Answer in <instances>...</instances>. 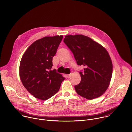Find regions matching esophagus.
I'll list each match as a JSON object with an SVG mask.
<instances>
[{
  "mask_svg": "<svg viewBox=\"0 0 132 132\" xmlns=\"http://www.w3.org/2000/svg\"><path fill=\"white\" fill-rule=\"evenodd\" d=\"M65 76H66L67 78H69V77L71 76V74H66V75H65Z\"/></svg>",
  "mask_w": 132,
  "mask_h": 132,
  "instance_id": "34e87169",
  "label": "esophagus"
}]
</instances>
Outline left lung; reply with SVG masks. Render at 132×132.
Wrapping results in <instances>:
<instances>
[{
  "mask_svg": "<svg viewBox=\"0 0 132 132\" xmlns=\"http://www.w3.org/2000/svg\"><path fill=\"white\" fill-rule=\"evenodd\" d=\"M64 43L71 50L78 65L81 81L74 86L81 96L93 99L107 89L112 75V63L107 50L89 37L83 35H67Z\"/></svg>",
  "mask_w": 132,
  "mask_h": 132,
  "instance_id": "1",
  "label": "left lung"
}]
</instances>
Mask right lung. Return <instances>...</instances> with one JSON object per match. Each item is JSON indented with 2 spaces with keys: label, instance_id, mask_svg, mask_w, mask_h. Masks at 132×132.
<instances>
[{
  "label": "right lung",
  "instance_id": "obj_1",
  "mask_svg": "<svg viewBox=\"0 0 132 132\" xmlns=\"http://www.w3.org/2000/svg\"><path fill=\"white\" fill-rule=\"evenodd\" d=\"M62 35L46 36L34 42L23 54L20 64V77L24 87L34 97L46 100L59 90L64 77L51 70L52 58Z\"/></svg>",
  "mask_w": 132,
  "mask_h": 132
}]
</instances>
